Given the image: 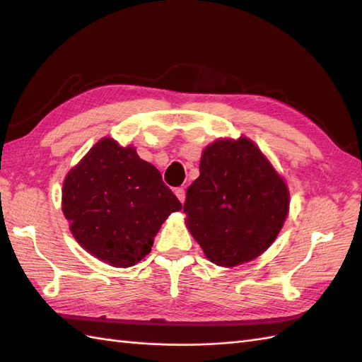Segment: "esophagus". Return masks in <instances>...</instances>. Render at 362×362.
Masks as SVG:
<instances>
[{
  "instance_id": "1",
  "label": "esophagus",
  "mask_w": 362,
  "mask_h": 362,
  "mask_svg": "<svg viewBox=\"0 0 362 362\" xmlns=\"http://www.w3.org/2000/svg\"><path fill=\"white\" fill-rule=\"evenodd\" d=\"M174 193H175V196H177V199H179V201L183 204V202H185V189H183V188H175L174 189Z\"/></svg>"
}]
</instances>
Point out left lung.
Instances as JSON below:
<instances>
[{
	"label": "left lung",
	"mask_w": 362,
	"mask_h": 362,
	"mask_svg": "<svg viewBox=\"0 0 362 362\" xmlns=\"http://www.w3.org/2000/svg\"><path fill=\"white\" fill-rule=\"evenodd\" d=\"M187 189L185 224L205 257L222 267L255 259L276 240L289 213V189L247 136L218 138L202 152Z\"/></svg>",
	"instance_id": "1"
}]
</instances>
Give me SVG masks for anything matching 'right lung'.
<instances>
[{"instance_id": "obj_1", "label": "right lung", "mask_w": 362, "mask_h": 362, "mask_svg": "<svg viewBox=\"0 0 362 362\" xmlns=\"http://www.w3.org/2000/svg\"><path fill=\"white\" fill-rule=\"evenodd\" d=\"M182 204L134 146L104 136L68 171L62 211L83 249L113 267L141 261L161 224Z\"/></svg>"}]
</instances>
